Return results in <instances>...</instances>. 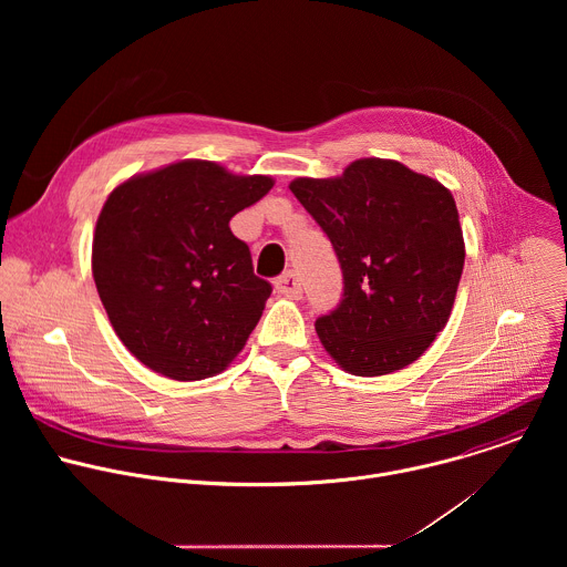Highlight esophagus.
Returning <instances> with one entry per match:
<instances>
[{
    "label": "esophagus",
    "mask_w": 567,
    "mask_h": 567,
    "mask_svg": "<svg viewBox=\"0 0 567 567\" xmlns=\"http://www.w3.org/2000/svg\"><path fill=\"white\" fill-rule=\"evenodd\" d=\"M276 291L280 296H287V298H300L302 296V285H300V278L296 271H287L282 274L278 280H276Z\"/></svg>",
    "instance_id": "34e87169"
}]
</instances>
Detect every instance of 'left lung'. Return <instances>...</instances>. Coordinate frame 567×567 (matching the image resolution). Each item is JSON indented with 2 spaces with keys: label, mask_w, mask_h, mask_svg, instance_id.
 Wrapping results in <instances>:
<instances>
[{
  "label": "left lung",
  "mask_w": 567,
  "mask_h": 567,
  "mask_svg": "<svg viewBox=\"0 0 567 567\" xmlns=\"http://www.w3.org/2000/svg\"><path fill=\"white\" fill-rule=\"evenodd\" d=\"M332 241L339 305L316 320L332 359L357 377L417 361L444 330L464 267L453 195L399 161L359 158L343 177L291 182Z\"/></svg>",
  "instance_id": "1"
}]
</instances>
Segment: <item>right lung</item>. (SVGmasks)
<instances>
[{
	"label": "right lung",
	"instance_id": "obj_1",
	"mask_svg": "<svg viewBox=\"0 0 567 567\" xmlns=\"http://www.w3.org/2000/svg\"><path fill=\"white\" fill-rule=\"evenodd\" d=\"M271 186L265 175L179 161L107 197L94 233V282L114 332L143 365L197 381L245 348L271 285L254 274L251 251L228 221Z\"/></svg>",
	"mask_w": 567,
	"mask_h": 567
}]
</instances>
